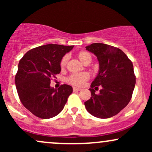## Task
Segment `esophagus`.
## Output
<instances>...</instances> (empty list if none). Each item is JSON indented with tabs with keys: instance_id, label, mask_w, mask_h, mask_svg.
<instances>
[{
	"instance_id": "esophagus-1",
	"label": "esophagus",
	"mask_w": 152,
	"mask_h": 152,
	"mask_svg": "<svg viewBox=\"0 0 152 152\" xmlns=\"http://www.w3.org/2000/svg\"><path fill=\"white\" fill-rule=\"evenodd\" d=\"M73 90H74V91H79L81 90V88H77V87H74V88H73Z\"/></svg>"
}]
</instances>
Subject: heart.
<instances>
[{"label": "heart", "mask_w": 152, "mask_h": 152, "mask_svg": "<svg viewBox=\"0 0 152 152\" xmlns=\"http://www.w3.org/2000/svg\"><path fill=\"white\" fill-rule=\"evenodd\" d=\"M77 57L83 64H88L91 61V56L88 52L86 51H81L77 54ZM68 61V56H65L63 57L61 61V67L62 69L65 68ZM89 74L86 72H82L80 74H76L71 75L70 77L68 78V82L71 84L74 85V86H83L86 82L89 79Z\"/></svg>", "instance_id": "obj_1"}]
</instances>
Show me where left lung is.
I'll return each mask as SVG.
<instances>
[{"instance_id": "obj_1", "label": "left lung", "mask_w": 152, "mask_h": 152, "mask_svg": "<svg viewBox=\"0 0 152 152\" xmlns=\"http://www.w3.org/2000/svg\"><path fill=\"white\" fill-rule=\"evenodd\" d=\"M86 49L97 57L99 69L91 84V96L84 102L85 107L95 117H112L132 99L136 83L133 64L121 49L109 45L92 43ZM98 86L102 88L99 94H95Z\"/></svg>"}]
</instances>
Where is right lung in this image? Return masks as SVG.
Returning <instances> with one entry per match:
<instances>
[{"mask_svg":"<svg viewBox=\"0 0 152 152\" xmlns=\"http://www.w3.org/2000/svg\"><path fill=\"white\" fill-rule=\"evenodd\" d=\"M74 46L46 44L26 53L19 61L15 81L20 100L25 107L41 118H53L64 108L73 88L67 84L58 89L50 79L61 72V61Z\"/></svg>","mask_w":152,"mask_h":152,"instance_id":"add662e5","label":"right lung"}]
</instances>
